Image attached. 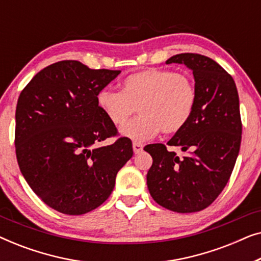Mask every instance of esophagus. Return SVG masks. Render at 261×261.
<instances>
[{"mask_svg": "<svg viewBox=\"0 0 261 261\" xmlns=\"http://www.w3.org/2000/svg\"><path fill=\"white\" fill-rule=\"evenodd\" d=\"M144 149V145L140 144V142H133V151L135 154H139V153L142 152Z\"/></svg>", "mask_w": 261, "mask_h": 261, "instance_id": "1", "label": "esophagus"}]
</instances>
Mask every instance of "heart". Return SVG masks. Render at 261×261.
<instances>
[{"instance_id": "heart-1", "label": "heart", "mask_w": 261, "mask_h": 261, "mask_svg": "<svg viewBox=\"0 0 261 261\" xmlns=\"http://www.w3.org/2000/svg\"><path fill=\"white\" fill-rule=\"evenodd\" d=\"M98 109L114 126H121L137 109L140 116L123 125L120 134L134 141L171 135L187 126L197 103L194 81L184 73L147 69L127 76L121 91L103 89L96 97Z\"/></svg>"}]
</instances>
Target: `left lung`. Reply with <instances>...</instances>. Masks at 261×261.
I'll return each mask as SVG.
<instances>
[{
    "instance_id": "obj_1",
    "label": "left lung",
    "mask_w": 261,
    "mask_h": 261,
    "mask_svg": "<svg viewBox=\"0 0 261 261\" xmlns=\"http://www.w3.org/2000/svg\"><path fill=\"white\" fill-rule=\"evenodd\" d=\"M192 71L197 103L190 121L167 142L187 152L179 158L163 144L144 148L152 155L147 187L152 198L176 213H195L215 201L233 172L241 144V117L234 80L205 56L181 53L166 64Z\"/></svg>"
}]
</instances>
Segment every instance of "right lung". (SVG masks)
I'll return each mask as SVG.
<instances>
[{
	"mask_svg": "<svg viewBox=\"0 0 261 261\" xmlns=\"http://www.w3.org/2000/svg\"><path fill=\"white\" fill-rule=\"evenodd\" d=\"M121 71L92 70L77 60L52 64L17 99L15 148L21 173L48 206L82 215L102 204L133 155L132 141L98 109L96 97Z\"/></svg>",
	"mask_w": 261,
	"mask_h": 261,
	"instance_id": "right-lung-1",
	"label": "right lung"
}]
</instances>
